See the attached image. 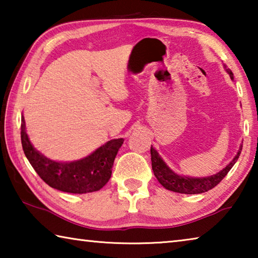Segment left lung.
Returning a JSON list of instances; mask_svg holds the SVG:
<instances>
[{
  "mask_svg": "<svg viewBox=\"0 0 258 258\" xmlns=\"http://www.w3.org/2000/svg\"><path fill=\"white\" fill-rule=\"evenodd\" d=\"M229 73L230 77L233 80V74L230 69H226ZM151 165H152V171H154L155 176L157 180L163 185L165 189L169 191L178 192V194H185V195H196V194H203L208 190L213 189L214 186H216L223 178L225 177L226 174L230 172V169L232 168V166L235 164V161L238 160L240 154H241V148H240L237 156L234 157L233 160L226 166L223 171L218 172L217 174L213 176L203 177V178H194V177H184L180 176L172 172L166 164L160 158L158 152H157L154 148L151 147Z\"/></svg>",
  "mask_w": 258,
  "mask_h": 258,
  "instance_id": "8db88e82",
  "label": "left lung"
}]
</instances>
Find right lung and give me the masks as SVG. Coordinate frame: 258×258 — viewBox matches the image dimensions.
Here are the masks:
<instances>
[{
  "mask_svg": "<svg viewBox=\"0 0 258 258\" xmlns=\"http://www.w3.org/2000/svg\"><path fill=\"white\" fill-rule=\"evenodd\" d=\"M21 145L26 157L43 181L56 190L69 194L98 191L111 176L113 160L123 145V139L111 140L86 158L73 163H58L47 159L30 143L21 117Z\"/></svg>",
  "mask_w": 258,
  "mask_h": 258,
  "instance_id": "1",
  "label": "right lung"
}]
</instances>
